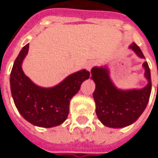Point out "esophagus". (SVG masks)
Returning <instances> with one entry per match:
<instances>
[{
  "mask_svg": "<svg viewBox=\"0 0 158 158\" xmlns=\"http://www.w3.org/2000/svg\"><path fill=\"white\" fill-rule=\"evenodd\" d=\"M95 64V63L94 62V61H89L87 64H86V69L88 70V71H91V69L93 68V66Z\"/></svg>",
  "mask_w": 158,
  "mask_h": 158,
  "instance_id": "34e87169",
  "label": "esophagus"
}]
</instances>
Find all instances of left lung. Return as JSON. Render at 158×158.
<instances>
[{"instance_id": "8db88e82", "label": "left lung", "mask_w": 158, "mask_h": 158, "mask_svg": "<svg viewBox=\"0 0 158 158\" xmlns=\"http://www.w3.org/2000/svg\"><path fill=\"white\" fill-rule=\"evenodd\" d=\"M138 57L145 59L140 48L132 43L129 46ZM147 84L141 89L123 90L117 88L110 77L107 65L94 66L91 70V78L95 83L93 94L95 112L104 126L111 128L128 127L142 114L148 104L152 91L151 72L147 62L142 64Z\"/></svg>"}]
</instances>
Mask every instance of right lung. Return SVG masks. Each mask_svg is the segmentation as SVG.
<instances>
[{
    "label": "right lung",
    "instance_id": "obj_1",
    "mask_svg": "<svg viewBox=\"0 0 158 158\" xmlns=\"http://www.w3.org/2000/svg\"><path fill=\"white\" fill-rule=\"evenodd\" d=\"M28 50L29 44L20 50L11 71L10 87L14 103L21 116L33 126L47 128L60 126L68 116L71 98L89 78L90 72L82 69L73 73L53 87L38 86L22 70Z\"/></svg>",
    "mask_w": 158,
    "mask_h": 158
}]
</instances>
